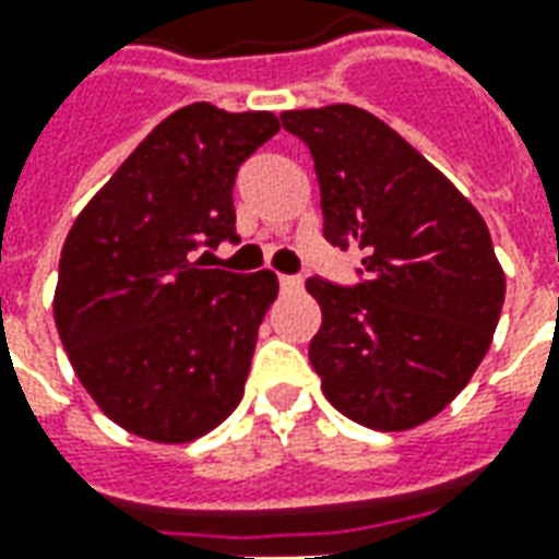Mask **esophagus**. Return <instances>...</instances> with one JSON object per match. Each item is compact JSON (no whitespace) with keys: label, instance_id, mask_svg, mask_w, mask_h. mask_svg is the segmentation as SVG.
I'll list each match as a JSON object with an SVG mask.
<instances>
[{"label":"esophagus","instance_id":"obj_1","mask_svg":"<svg viewBox=\"0 0 559 559\" xmlns=\"http://www.w3.org/2000/svg\"><path fill=\"white\" fill-rule=\"evenodd\" d=\"M278 284H281V290L293 293V290H299V287H302V278H299V275H281Z\"/></svg>","mask_w":559,"mask_h":559}]
</instances>
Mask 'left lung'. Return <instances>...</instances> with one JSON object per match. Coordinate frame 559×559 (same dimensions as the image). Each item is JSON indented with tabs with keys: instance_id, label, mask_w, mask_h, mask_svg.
Instances as JSON below:
<instances>
[{
	"instance_id": "1",
	"label": "left lung",
	"mask_w": 559,
	"mask_h": 559,
	"mask_svg": "<svg viewBox=\"0 0 559 559\" xmlns=\"http://www.w3.org/2000/svg\"><path fill=\"white\" fill-rule=\"evenodd\" d=\"M314 158L323 236L362 251L341 287L308 278L323 323L308 359L329 404L374 431H407L467 386L491 347L506 278L485 221L433 164L353 104L287 110Z\"/></svg>"
}]
</instances>
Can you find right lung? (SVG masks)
Masks as SVG:
<instances>
[{"label":"right lung","instance_id":"add662e5","mask_svg":"<svg viewBox=\"0 0 559 559\" xmlns=\"http://www.w3.org/2000/svg\"><path fill=\"white\" fill-rule=\"evenodd\" d=\"M278 128L266 110L188 104L122 160L68 233L56 329L80 383L126 431L188 443L242 401L278 278L206 269L197 251L239 242L236 173Z\"/></svg>","mask_w":559,"mask_h":559}]
</instances>
